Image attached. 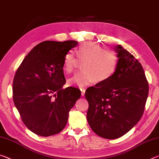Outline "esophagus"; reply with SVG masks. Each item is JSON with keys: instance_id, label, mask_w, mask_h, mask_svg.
<instances>
[{"instance_id": "34e87169", "label": "esophagus", "mask_w": 159, "mask_h": 159, "mask_svg": "<svg viewBox=\"0 0 159 159\" xmlns=\"http://www.w3.org/2000/svg\"><path fill=\"white\" fill-rule=\"evenodd\" d=\"M80 91H81V95L83 96V95H85V88H80Z\"/></svg>"}]
</instances>
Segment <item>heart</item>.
I'll use <instances>...</instances> for the list:
<instances>
[{"label": "heart", "instance_id": "obj_1", "mask_svg": "<svg viewBox=\"0 0 159 159\" xmlns=\"http://www.w3.org/2000/svg\"><path fill=\"white\" fill-rule=\"evenodd\" d=\"M77 55L80 61H84L82 69L69 80L71 84L84 87L96 81L102 83L109 80L116 71L118 57L111 50L104 49L94 42L83 43L77 50ZM76 60L72 52H68L64 57L63 69L67 74L74 71Z\"/></svg>", "mask_w": 159, "mask_h": 159}]
</instances>
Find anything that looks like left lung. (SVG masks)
Returning a JSON list of instances; mask_svg holds the SVG:
<instances>
[{
	"label": "left lung",
	"mask_w": 159,
	"mask_h": 159,
	"mask_svg": "<svg viewBox=\"0 0 159 159\" xmlns=\"http://www.w3.org/2000/svg\"><path fill=\"white\" fill-rule=\"evenodd\" d=\"M116 71L109 80L85 91L89 104L87 120L98 135L117 139L130 131L143 114L149 84L141 64L120 45Z\"/></svg>",
	"instance_id": "left-lung-1"
}]
</instances>
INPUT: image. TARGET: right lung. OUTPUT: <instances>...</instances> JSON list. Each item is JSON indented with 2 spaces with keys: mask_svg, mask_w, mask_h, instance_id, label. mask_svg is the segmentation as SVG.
<instances>
[{
  "mask_svg": "<svg viewBox=\"0 0 159 159\" xmlns=\"http://www.w3.org/2000/svg\"><path fill=\"white\" fill-rule=\"evenodd\" d=\"M78 43L42 42L28 53L16 71L13 101L24 123L38 135L60 133L66 125L69 111L80 98L78 88L63 89L64 57Z\"/></svg>",
  "mask_w": 159,
  "mask_h": 159,
  "instance_id": "1",
  "label": "right lung"
}]
</instances>
